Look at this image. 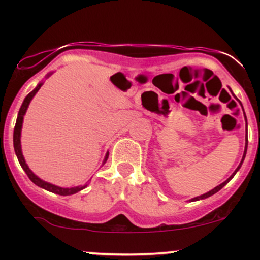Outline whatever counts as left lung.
Wrapping results in <instances>:
<instances>
[{"mask_svg": "<svg viewBox=\"0 0 260 260\" xmlns=\"http://www.w3.org/2000/svg\"><path fill=\"white\" fill-rule=\"evenodd\" d=\"M247 147H248V139H247V136H246V147H244V153H243V156H242V160H241V162H240V165H238V168L235 170V172L234 174H232L231 176H230V177L228 178V180H226L225 182H222L221 184H219V186H216L215 188H214V189H211V190H209L208 193H205V194H202V196H199V197H196V198H193L192 201H201V199H205V198H208V197H210V196H213V194H215L216 192H219L220 189H221V188L223 187V186H226V184L229 183L230 182V180H231L232 177H234V176L236 175V172L238 171V170H240V168L241 166H242V162H243V160H244V157H246V154H247Z\"/></svg>", "mask_w": 260, "mask_h": 260, "instance_id": "left-lung-1", "label": "left lung"}]
</instances>
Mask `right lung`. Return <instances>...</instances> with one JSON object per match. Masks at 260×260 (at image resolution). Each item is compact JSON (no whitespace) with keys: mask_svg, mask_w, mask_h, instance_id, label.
<instances>
[{"mask_svg":"<svg viewBox=\"0 0 260 260\" xmlns=\"http://www.w3.org/2000/svg\"><path fill=\"white\" fill-rule=\"evenodd\" d=\"M49 76H50V74H49ZM49 76H47V77H49ZM41 85H43V83H39V84L37 85V88H35L32 91L29 92L28 95H26L24 101H23L22 106H20L19 112H18L16 127H14V132H13L14 151H16V155H17V157H18V161H19L20 166H22L23 170H24L25 174L28 175V177L30 178V181L32 182V183H35L39 187L44 188V189L49 190V192L56 193V194H59V196H71V194H74V193L79 192V190H82L83 188L86 187V184H85V186H80V187L62 188V187L55 186V184H52V183H49V182H46V181H43V180H41V178H39L38 176L35 175L30 169H29V166L26 165V162H25V160H24V156H23V153H22V145H20V132H22L23 118H24V115H25V112H26V109H28L29 104H30L31 99H32V98H34V95L37 94L39 89L41 88ZM107 157H109V153L106 154L105 159H104V164L106 162Z\"/></svg>","mask_w":260,"mask_h":260,"instance_id":"1","label":"right lung"}]
</instances>
